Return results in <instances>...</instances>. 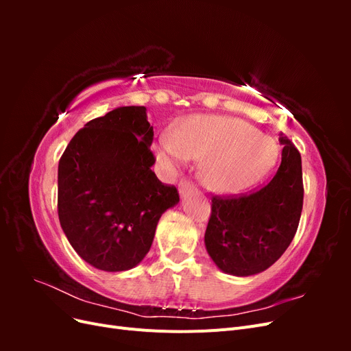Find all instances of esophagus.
I'll use <instances>...</instances> for the list:
<instances>
[{
    "label": "esophagus",
    "instance_id": "1",
    "mask_svg": "<svg viewBox=\"0 0 351 351\" xmlns=\"http://www.w3.org/2000/svg\"><path fill=\"white\" fill-rule=\"evenodd\" d=\"M196 186L193 183H190L189 180H182V183H180L178 186V192L182 196H184L187 192H190V190H195Z\"/></svg>",
    "mask_w": 351,
    "mask_h": 351
}]
</instances>
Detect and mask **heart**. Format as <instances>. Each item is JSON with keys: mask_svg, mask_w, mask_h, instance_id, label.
<instances>
[{"mask_svg": "<svg viewBox=\"0 0 351 351\" xmlns=\"http://www.w3.org/2000/svg\"><path fill=\"white\" fill-rule=\"evenodd\" d=\"M274 145L247 123L214 115H192L174 133L159 136L158 156L168 167L206 158L204 180L218 192L254 183L274 162Z\"/></svg>", "mask_w": 351, "mask_h": 351, "instance_id": "heart-1", "label": "heart"}]
</instances>
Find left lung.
I'll use <instances>...</instances> for the list:
<instances>
[{"label": "left lung", "instance_id": "left-lung-1", "mask_svg": "<svg viewBox=\"0 0 351 351\" xmlns=\"http://www.w3.org/2000/svg\"><path fill=\"white\" fill-rule=\"evenodd\" d=\"M280 143L281 165L267 184L212 197L205 246L222 272L249 277L268 269L294 239L303 208L302 158L282 133Z\"/></svg>", "mask_w": 351, "mask_h": 351}]
</instances>
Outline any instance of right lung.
Returning a JSON list of instances; mask_svg holds the SVG:
<instances>
[{
	"label": "right lung",
	"mask_w": 351,
	"mask_h": 351,
	"mask_svg": "<svg viewBox=\"0 0 351 351\" xmlns=\"http://www.w3.org/2000/svg\"><path fill=\"white\" fill-rule=\"evenodd\" d=\"M154 127L145 107H119L74 134L58 164V218L92 267L129 271L149 252L158 221L176 206L174 186L151 167Z\"/></svg>",
	"instance_id": "obj_1"
}]
</instances>
